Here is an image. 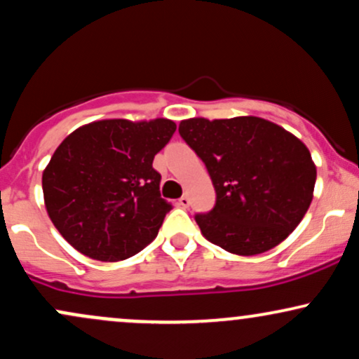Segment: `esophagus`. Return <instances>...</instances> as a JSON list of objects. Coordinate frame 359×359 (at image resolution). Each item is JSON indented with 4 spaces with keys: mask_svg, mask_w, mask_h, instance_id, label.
<instances>
[{
    "mask_svg": "<svg viewBox=\"0 0 359 359\" xmlns=\"http://www.w3.org/2000/svg\"><path fill=\"white\" fill-rule=\"evenodd\" d=\"M189 204H191V201H189L187 196H182V197H180V199H179V205H182L184 209L189 208Z\"/></svg>",
    "mask_w": 359,
    "mask_h": 359,
    "instance_id": "1",
    "label": "esophagus"
}]
</instances>
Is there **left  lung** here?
<instances>
[{
    "label": "left lung",
    "mask_w": 359,
    "mask_h": 359,
    "mask_svg": "<svg viewBox=\"0 0 359 359\" xmlns=\"http://www.w3.org/2000/svg\"><path fill=\"white\" fill-rule=\"evenodd\" d=\"M179 133L204 162L216 191L211 211L194 216L209 241L251 257L297 228L316 185V165L299 138L255 116L185 119Z\"/></svg>",
    "instance_id": "left-lung-1"
}]
</instances>
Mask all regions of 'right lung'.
Segmentation results:
<instances>
[{"instance_id":"1","label":"right lung","mask_w":359,"mask_h":359,"mask_svg":"<svg viewBox=\"0 0 359 359\" xmlns=\"http://www.w3.org/2000/svg\"><path fill=\"white\" fill-rule=\"evenodd\" d=\"M170 119H104L60 143L42 177L45 208L77 251L100 262L137 255L172 205L160 197L154 158L170 142Z\"/></svg>"}]
</instances>
